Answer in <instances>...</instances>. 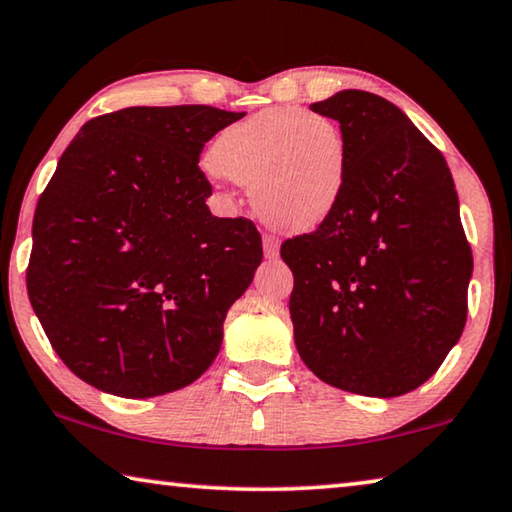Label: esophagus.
<instances>
[{"mask_svg":"<svg viewBox=\"0 0 512 512\" xmlns=\"http://www.w3.org/2000/svg\"><path fill=\"white\" fill-rule=\"evenodd\" d=\"M262 246H264V255L269 259L280 255V241H278V237H273V234H264Z\"/></svg>","mask_w":512,"mask_h":512,"instance_id":"34e87169","label":"esophagus"}]
</instances>
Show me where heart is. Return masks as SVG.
<instances>
[{
  "mask_svg": "<svg viewBox=\"0 0 512 512\" xmlns=\"http://www.w3.org/2000/svg\"><path fill=\"white\" fill-rule=\"evenodd\" d=\"M207 161L216 175L250 189L266 225L310 232L342 200L348 145L332 118L275 107L221 129Z\"/></svg>",
  "mask_w": 512,
  "mask_h": 512,
  "instance_id": "b5f03b06",
  "label": "heart"
}]
</instances>
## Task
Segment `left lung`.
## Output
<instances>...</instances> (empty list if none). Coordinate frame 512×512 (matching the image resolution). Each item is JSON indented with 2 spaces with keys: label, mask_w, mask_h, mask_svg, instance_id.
<instances>
[{
  "label": "left lung",
  "mask_w": 512,
  "mask_h": 512,
  "mask_svg": "<svg viewBox=\"0 0 512 512\" xmlns=\"http://www.w3.org/2000/svg\"><path fill=\"white\" fill-rule=\"evenodd\" d=\"M312 111L342 127L348 173L335 212L280 248L296 348L323 383L392 399L424 385L465 328L474 259L456 184L385 97L342 91Z\"/></svg>",
  "instance_id": "1"
}]
</instances>
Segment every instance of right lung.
<instances>
[{"mask_svg": "<svg viewBox=\"0 0 512 512\" xmlns=\"http://www.w3.org/2000/svg\"><path fill=\"white\" fill-rule=\"evenodd\" d=\"M246 113L205 104L97 116L40 193L31 307L84 383L123 399L191 385L221 351L230 305L253 282L262 237L212 216L205 143Z\"/></svg>", "mask_w": 512, "mask_h": 512, "instance_id": "add662e5", "label": "right lung"}]
</instances>
